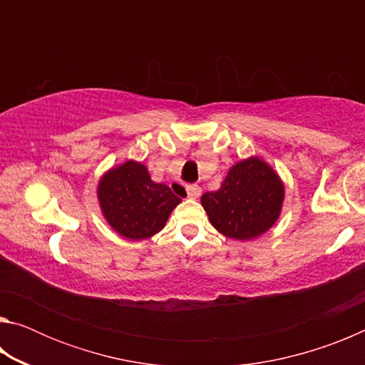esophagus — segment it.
<instances>
[{
  "mask_svg": "<svg viewBox=\"0 0 365 365\" xmlns=\"http://www.w3.org/2000/svg\"><path fill=\"white\" fill-rule=\"evenodd\" d=\"M187 193H188V197H200V195H201V187L200 185H196V183H191V185H188L187 187Z\"/></svg>",
  "mask_w": 365,
  "mask_h": 365,
  "instance_id": "34e87169",
  "label": "esophagus"
}]
</instances>
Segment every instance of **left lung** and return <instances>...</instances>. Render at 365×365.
<instances>
[{"mask_svg": "<svg viewBox=\"0 0 365 365\" xmlns=\"http://www.w3.org/2000/svg\"><path fill=\"white\" fill-rule=\"evenodd\" d=\"M283 183L259 158L240 160L228 170L217 191L201 196V205L214 228L233 240H252L279 219Z\"/></svg>", "mask_w": 365, "mask_h": 365, "instance_id": "8db88e82", "label": "left lung"}]
</instances>
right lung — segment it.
Wrapping results in <instances>:
<instances>
[{
	"label": "right lung",
	"instance_id": "right-lung-1",
	"mask_svg": "<svg viewBox=\"0 0 365 365\" xmlns=\"http://www.w3.org/2000/svg\"><path fill=\"white\" fill-rule=\"evenodd\" d=\"M98 200L108 224L128 240H146L160 232L182 200L164 183H154L143 164L127 160L104 174Z\"/></svg>",
	"mask_w": 365,
	"mask_h": 365
}]
</instances>
